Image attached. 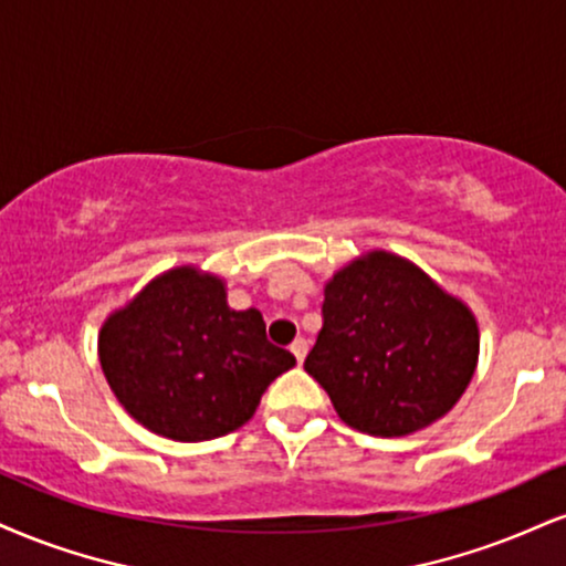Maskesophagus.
Returning <instances> with one entry per match:
<instances>
[{
	"instance_id": "34e87169",
	"label": "esophagus",
	"mask_w": 566,
	"mask_h": 566,
	"mask_svg": "<svg viewBox=\"0 0 566 566\" xmlns=\"http://www.w3.org/2000/svg\"><path fill=\"white\" fill-rule=\"evenodd\" d=\"M290 350H292V356L297 358V364H303V358H305V353H308V343H305V339L301 337V339H295V343L290 345Z\"/></svg>"
}]
</instances>
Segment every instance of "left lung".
Wrapping results in <instances>:
<instances>
[{
	"label": "left lung",
	"instance_id": "obj_1",
	"mask_svg": "<svg viewBox=\"0 0 566 566\" xmlns=\"http://www.w3.org/2000/svg\"><path fill=\"white\" fill-rule=\"evenodd\" d=\"M322 313L305 371L358 432L403 438L424 430L459 403L478 369L472 308L387 250L335 271Z\"/></svg>",
	"mask_w": 566,
	"mask_h": 566
}]
</instances>
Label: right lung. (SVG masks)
I'll list each match as a JSON object with an SVG mask.
<instances>
[{
  "mask_svg": "<svg viewBox=\"0 0 566 566\" xmlns=\"http://www.w3.org/2000/svg\"><path fill=\"white\" fill-rule=\"evenodd\" d=\"M97 353L118 403L179 442L240 430L265 387L295 366L265 339L261 311L229 308L227 282L192 263L163 271L115 308Z\"/></svg>",
  "mask_w": 566,
  "mask_h": 566,
  "instance_id": "right-lung-1",
  "label": "right lung"
}]
</instances>
